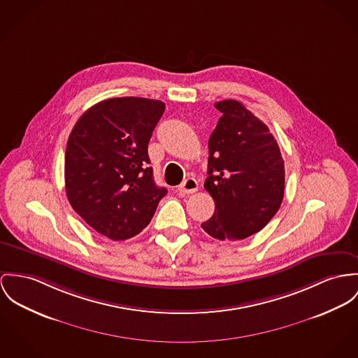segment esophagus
Returning <instances> with one entry per match:
<instances>
[{
    "mask_svg": "<svg viewBox=\"0 0 358 358\" xmlns=\"http://www.w3.org/2000/svg\"><path fill=\"white\" fill-rule=\"evenodd\" d=\"M197 188H199V184H197V181L194 180V178H187L180 187H178V192L181 193V194H191V193H194L197 191Z\"/></svg>",
    "mask_w": 358,
    "mask_h": 358,
    "instance_id": "esophagus-1",
    "label": "esophagus"
}]
</instances>
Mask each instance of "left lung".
<instances>
[{"instance_id": "obj_1", "label": "left lung", "mask_w": 358, "mask_h": 358, "mask_svg": "<svg viewBox=\"0 0 358 358\" xmlns=\"http://www.w3.org/2000/svg\"><path fill=\"white\" fill-rule=\"evenodd\" d=\"M222 113L208 140L204 188L215 201L201 223L217 240H243L260 231L280 207L285 164L268 127L234 99L215 103Z\"/></svg>"}]
</instances>
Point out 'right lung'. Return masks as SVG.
I'll return each instance as SVG.
<instances>
[{"label":"right lung","instance_id":"1","mask_svg":"<svg viewBox=\"0 0 358 358\" xmlns=\"http://www.w3.org/2000/svg\"><path fill=\"white\" fill-rule=\"evenodd\" d=\"M165 103L122 96L102 101L75 124L65 151V191L72 208L99 234H138L167 193L154 182L148 141Z\"/></svg>","mask_w":358,"mask_h":358}]
</instances>
